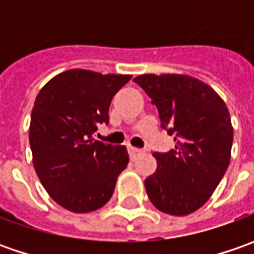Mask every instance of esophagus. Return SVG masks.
I'll return each instance as SVG.
<instances>
[{
	"mask_svg": "<svg viewBox=\"0 0 254 254\" xmlns=\"http://www.w3.org/2000/svg\"><path fill=\"white\" fill-rule=\"evenodd\" d=\"M128 154H130V158H131V160H135L138 155H141L142 151L141 150H138V148H134V147H128Z\"/></svg>",
	"mask_w": 254,
	"mask_h": 254,
	"instance_id": "1",
	"label": "esophagus"
}]
</instances>
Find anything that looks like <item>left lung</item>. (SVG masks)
Segmentation results:
<instances>
[{
  "instance_id": "obj_1",
  "label": "left lung",
  "mask_w": 254,
  "mask_h": 254,
  "mask_svg": "<svg viewBox=\"0 0 254 254\" xmlns=\"http://www.w3.org/2000/svg\"><path fill=\"white\" fill-rule=\"evenodd\" d=\"M152 99L160 122L175 134V150L152 152L155 172L145 190L158 210L185 216L209 199L230 162L233 127L226 103L209 84L188 74L132 79Z\"/></svg>"
}]
</instances>
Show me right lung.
<instances>
[{
    "label": "right lung",
    "mask_w": 254,
    "mask_h": 254,
    "mask_svg": "<svg viewBox=\"0 0 254 254\" xmlns=\"http://www.w3.org/2000/svg\"><path fill=\"white\" fill-rule=\"evenodd\" d=\"M130 79L70 69L38 93L29 124L32 162L49 196L64 209L87 213L112 198L128 154L124 145L94 141L92 135L109 123L113 96Z\"/></svg>",
    "instance_id": "add662e5"
}]
</instances>
